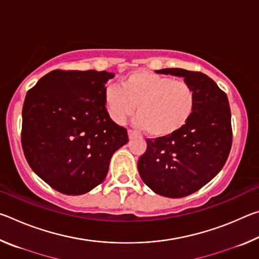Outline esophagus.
<instances>
[{
  "label": "esophagus",
  "instance_id": "esophagus-1",
  "mask_svg": "<svg viewBox=\"0 0 259 259\" xmlns=\"http://www.w3.org/2000/svg\"><path fill=\"white\" fill-rule=\"evenodd\" d=\"M128 135H129V138H130V139H133V138L136 137V136H137V134H136L135 131L131 130V129L128 130Z\"/></svg>",
  "mask_w": 259,
  "mask_h": 259
}]
</instances>
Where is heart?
Returning a JSON list of instances; mask_svg holds the SVG:
<instances>
[{
	"label": "heart",
	"instance_id": "heart-1",
	"mask_svg": "<svg viewBox=\"0 0 259 259\" xmlns=\"http://www.w3.org/2000/svg\"><path fill=\"white\" fill-rule=\"evenodd\" d=\"M104 103L111 119L123 123L135 112V124L154 137H169L185 126L194 113L196 95L190 83L148 71L126 74L120 87L104 89Z\"/></svg>",
	"mask_w": 259,
	"mask_h": 259
}]
</instances>
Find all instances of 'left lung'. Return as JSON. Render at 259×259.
<instances>
[{
	"label": "left lung",
	"instance_id": "obj_1",
	"mask_svg": "<svg viewBox=\"0 0 259 259\" xmlns=\"http://www.w3.org/2000/svg\"><path fill=\"white\" fill-rule=\"evenodd\" d=\"M156 73L183 76L195 91L196 105L191 120L178 133L146 139L138 171L156 194L184 198L211 181L229 157L233 138L230 104L224 91L203 73L183 68Z\"/></svg>",
	"mask_w": 259,
	"mask_h": 259
}]
</instances>
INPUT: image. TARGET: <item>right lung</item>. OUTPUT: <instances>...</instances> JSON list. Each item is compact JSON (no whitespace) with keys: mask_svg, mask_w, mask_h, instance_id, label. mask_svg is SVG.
Wrapping results in <instances>:
<instances>
[{"mask_svg":"<svg viewBox=\"0 0 259 259\" xmlns=\"http://www.w3.org/2000/svg\"><path fill=\"white\" fill-rule=\"evenodd\" d=\"M106 71L55 69L26 95L21 146L33 171L54 190L80 195L106 177L109 161L128 143L126 129L106 111Z\"/></svg>","mask_w":259,"mask_h":259,"instance_id":"1","label":"right lung"}]
</instances>
